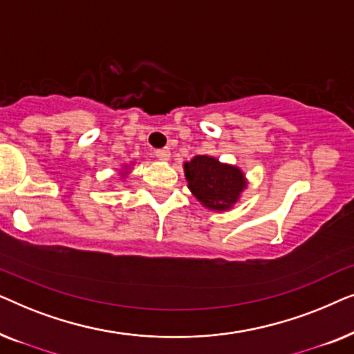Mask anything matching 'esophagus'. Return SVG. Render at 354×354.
I'll return each mask as SVG.
<instances>
[{
    "mask_svg": "<svg viewBox=\"0 0 354 354\" xmlns=\"http://www.w3.org/2000/svg\"><path fill=\"white\" fill-rule=\"evenodd\" d=\"M154 156H156L159 161H169V158H171V149L169 148L156 149V151H154Z\"/></svg>",
    "mask_w": 354,
    "mask_h": 354,
    "instance_id": "1",
    "label": "esophagus"
}]
</instances>
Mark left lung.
<instances>
[{"label": "left lung", "instance_id": "8db88e82", "mask_svg": "<svg viewBox=\"0 0 354 354\" xmlns=\"http://www.w3.org/2000/svg\"><path fill=\"white\" fill-rule=\"evenodd\" d=\"M183 169L188 188L209 209H229L246 187L245 176L239 167L221 164L211 156H195L183 164Z\"/></svg>", "mask_w": 354, "mask_h": 354}]
</instances>
